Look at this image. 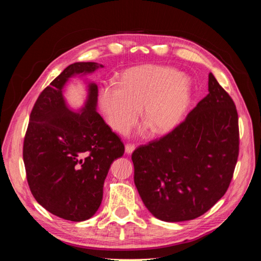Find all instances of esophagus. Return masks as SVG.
<instances>
[{
  "label": "esophagus",
  "mask_w": 261,
  "mask_h": 261,
  "mask_svg": "<svg viewBox=\"0 0 261 261\" xmlns=\"http://www.w3.org/2000/svg\"><path fill=\"white\" fill-rule=\"evenodd\" d=\"M134 150H135V145H133V144H127L125 146V152L127 153V154H130Z\"/></svg>",
  "instance_id": "obj_1"
}]
</instances>
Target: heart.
<instances>
[{
    "label": "heart",
    "instance_id": "obj_1",
    "mask_svg": "<svg viewBox=\"0 0 261 261\" xmlns=\"http://www.w3.org/2000/svg\"><path fill=\"white\" fill-rule=\"evenodd\" d=\"M192 96V85L178 70L159 65H143L125 70L117 87L100 91V107L108 124L126 134L136 124L139 110L153 134L175 128Z\"/></svg>",
    "mask_w": 261,
    "mask_h": 261
}]
</instances>
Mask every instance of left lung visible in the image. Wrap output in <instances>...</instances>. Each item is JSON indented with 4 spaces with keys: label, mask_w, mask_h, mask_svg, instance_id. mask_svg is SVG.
<instances>
[{
    "label": "left lung",
    "mask_w": 261,
    "mask_h": 261,
    "mask_svg": "<svg viewBox=\"0 0 261 261\" xmlns=\"http://www.w3.org/2000/svg\"><path fill=\"white\" fill-rule=\"evenodd\" d=\"M208 91L174 129L132 154L140 198L165 222L202 216L222 198L233 177L240 150L238 111L211 73Z\"/></svg>",
    "instance_id": "obj_1"
}]
</instances>
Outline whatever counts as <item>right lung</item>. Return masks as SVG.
I'll use <instances>...</instances> for the list:
<instances>
[{"instance_id": "right-lung-1", "label": "right lung", "mask_w": 261, "mask_h": 261, "mask_svg": "<svg viewBox=\"0 0 261 261\" xmlns=\"http://www.w3.org/2000/svg\"><path fill=\"white\" fill-rule=\"evenodd\" d=\"M103 65L77 62L67 66L40 93L31 110L22 158L31 194L62 219L81 222L99 209L103 184L124 145L97 112L98 86L88 84L84 108L66 105L63 88L70 77Z\"/></svg>"}]
</instances>
